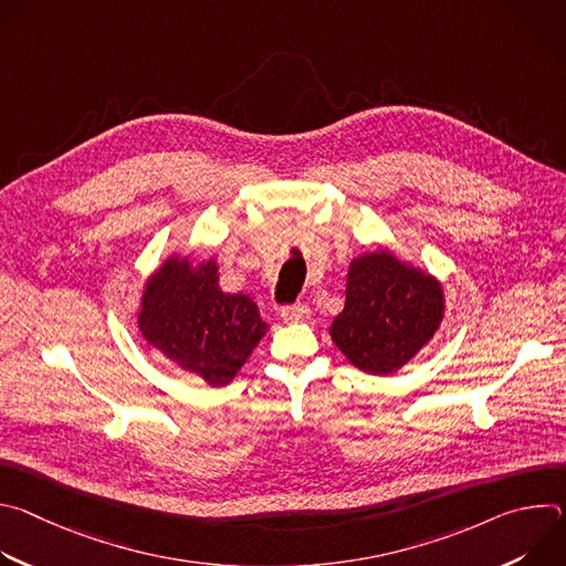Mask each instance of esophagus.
<instances>
[{"label":"esophagus","mask_w":566,"mask_h":566,"mask_svg":"<svg viewBox=\"0 0 566 566\" xmlns=\"http://www.w3.org/2000/svg\"><path fill=\"white\" fill-rule=\"evenodd\" d=\"M308 317V306L306 304H293L282 308V319L289 322V325H295V322H302Z\"/></svg>","instance_id":"esophagus-1"}]
</instances>
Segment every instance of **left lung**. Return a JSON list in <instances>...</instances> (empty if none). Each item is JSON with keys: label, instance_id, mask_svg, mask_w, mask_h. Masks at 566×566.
I'll use <instances>...</instances> for the list:
<instances>
[{"label": "left lung", "instance_id": "left-lung-1", "mask_svg": "<svg viewBox=\"0 0 566 566\" xmlns=\"http://www.w3.org/2000/svg\"><path fill=\"white\" fill-rule=\"evenodd\" d=\"M437 277L380 249L349 264L345 308L332 322V340L367 374H391L408 365L443 319Z\"/></svg>", "mask_w": 566, "mask_h": 566}]
</instances>
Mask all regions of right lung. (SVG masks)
Instances as JSON below:
<instances>
[{
	"label": "right lung",
	"instance_id": "right-lung-1",
	"mask_svg": "<svg viewBox=\"0 0 566 566\" xmlns=\"http://www.w3.org/2000/svg\"><path fill=\"white\" fill-rule=\"evenodd\" d=\"M138 329L175 365L221 387L249 360L269 325L253 297L219 289L214 260L172 255L145 282Z\"/></svg>",
	"mask_w": 566,
	"mask_h": 566
}]
</instances>
